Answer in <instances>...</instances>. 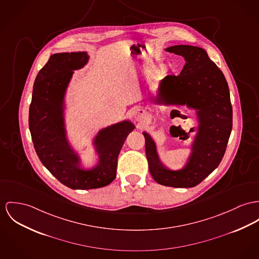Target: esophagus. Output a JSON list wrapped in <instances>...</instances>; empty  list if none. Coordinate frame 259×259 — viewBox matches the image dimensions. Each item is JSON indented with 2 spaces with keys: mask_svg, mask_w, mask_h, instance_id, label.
Here are the masks:
<instances>
[{
  "mask_svg": "<svg viewBox=\"0 0 259 259\" xmlns=\"http://www.w3.org/2000/svg\"><path fill=\"white\" fill-rule=\"evenodd\" d=\"M134 118L138 122H143L147 118V112L145 111V109H143L141 107H137L134 110Z\"/></svg>",
  "mask_w": 259,
  "mask_h": 259,
  "instance_id": "obj_1",
  "label": "esophagus"
}]
</instances>
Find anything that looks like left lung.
I'll return each mask as SVG.
<instances>
[{"mask_svg": "<svg viewBox=\"0 0 259 259\" xmlns=\"http://www.w3.org/2000/svg\"><path fill=\"white\" fill-rule=\"evenodd\" d=\"M164 50L182 56L185 65L179 76L159 80L156 103L194 110L197 132L180 168H171L161 160L156 141L144 131L146 157L151 176L159 184L193 187L218 167L225 155L233 127L230 91L224 74L203 48L180 44Z\"/></svg>", "mask_w": 259, "mask_h": 259, "instance_id": "left-lung-1", "label": "left lung"}]
</instances>
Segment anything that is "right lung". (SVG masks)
Masks as SVG:
<instances>
[{"mask_svg":"<svg viewBox=\"0 0 259 259\" xmlns=\"http://www.w3.org/2000/svg\"><path fill=\"white\" fill-rule=\"evenodd\" d=\"M89 60L88 52L51 55L34 81L28 118L34 149L43 165L61 183L80 190L100 188L115 179L121 148L135 129L130 119L100 129L92 141L98 160L83 165L81 155L68 137L66 97L75 71Z\"/></svg>","mask_w":259,"mask_h":259,"instance_id":"1","label":"right lung"}]
</instances>
